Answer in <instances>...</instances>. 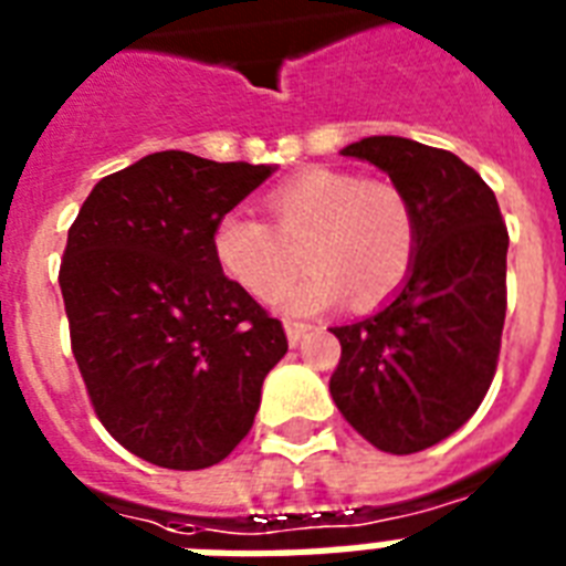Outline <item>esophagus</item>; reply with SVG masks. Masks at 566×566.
I'll return each mask as SVG.
<instances>
[{
  "label": "esophagus",
  "mask_w": 566,
  "mask_h": 566,
  "mask_svg": "<svg viewBox=\"0 0 566 566\" xmlns=\"http://www.w3.org/2000/svg\"><path fill=\"white\" fill-rule=\"evenodd\" d=\"M311 326L308 323H300V319H284V335H287V344L296 346L302 337L308 335Z\"/></svg>",
  "instance_id": "obj_1"
}]
</instances>
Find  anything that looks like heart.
<instances>
[{"label": "heart", "mask_w": 566, "mask_h": 566, "mask_svg": "<svg viewBox=\"0 0 566 566\" xmlns=\"http://www.w3.org/2000/svg\"><path fill=\"white\" fill-rule=\"evenodd\" d=\"M275 229L243 211L213 226V255L231 282L255 300H275L298 272L292 252L310 243L315 273L279 297L291 314H317L349 300L376 308L408 279L417 255V211L399 185L358 172L314 167L270 196Z\"/></svg>", "instance_id": "1"}]
</instances>
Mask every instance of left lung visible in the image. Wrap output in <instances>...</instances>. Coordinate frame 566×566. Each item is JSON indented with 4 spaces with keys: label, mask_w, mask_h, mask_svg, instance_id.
<instances>
[{
    "label": "left lung",
    "mask_w": 566,
    "mask_h": 566,
    "mask_svg": "<svg viewBox=\"0 0 566 566\" xmlns=\"http://www.w3.org/2000/svg\"><path fill=\"white\" fill-rule=\"evenodd\" d=\"M390 176L417 211V255L370 317L332 328L340 364L328 390L364 440L411 455L458 431L496 373L505 326L509 229L493 190L458 155L408 137L340 149Z\"/></svg>",
    "instance_id": "obj_1"
}]
</instances>
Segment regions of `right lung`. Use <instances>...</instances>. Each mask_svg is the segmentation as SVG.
I'll list each match as a JSON object with an SVG mask.
<instances>
[{
	"label": "right lung",
	"instance_id": "right-lung-1",
	"mask_svg": "<svg viewBox=\"0 0 566 566\" xmlns=\"http://www.w3.org/2000/svg\"><path fill=\"white\" fill-rule=\"evenodd\" d=\"M273 170L146 155L105 176L70 226L57 282L75 364L111 438L149 464H220L287 353L282 323L211 247L217 220Z\"/></svg>",
	"mask_w": 566,
	"mask_h": 566
}]
</instances>
